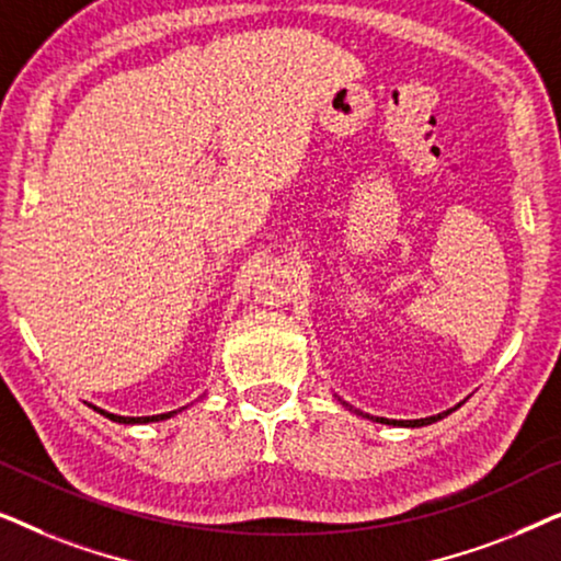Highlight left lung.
<instances>
[{
    "label": "left lung",
    "instance_id": "obj_1",
    "mask_svg": "<svg viewBox=\"0 0 561 561\" xmlns=\"http://www.w3.org/2000/svg\"><path fill=\"white\" fill-rule=\"evenodd\" d=\"M342 405H347V403H342ZM347 409L352 411V405H347ZM357 416H365V419H370V421H378V424H388V426H426V424H434V421H439V419H444L447 416L449 411H444V413H439V416H428V419H416V421H396V419H382V416H370V413H359V411H355Z\"/></svg>",
    "mask_w": 561,
    "mask_h": 561
}]
</instances>
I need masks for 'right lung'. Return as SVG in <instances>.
Wrapping results in <instances>:
<instances>
[{
  "label": "right lung",
  "instance_id": "right-lung-1",
  "mask_svg": "<svg viewBox=\"0 0 561 561\" xmlns=\"http://www.w3.org/2000/svg\"><path fill=\"white\" fill-rule=\"evenodd\" d=\"M94 411H99L102 413V416H106L110 421H117V424H150V421H165V419H171V416H175V413L179 411H168V413H158V416H117V413H110V411H104V409H99V405H94Z\"/></svg>",
  "mask_w": 561,
  "mask_h": 561
}]
</instances>
